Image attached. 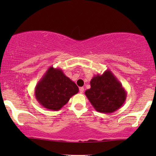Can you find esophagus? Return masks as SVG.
Instances as JSON below:
<instances>
[{
	"label": "esophagus",
	"mask_w": 156,
	"mask_h": 156,
	"mask_svg": "<svg viewBox=\"0 0 156 156\" xmlns=\"http://www.w3.org/2000/svg\"><path fill=\"white\" fill-rule=\"evenodd\" d=\"M84 87H80V92L81 93V94H82L83 92H84Z\"/></svg>",
	"instance_id": "esophagus-1"
}]
</instances>
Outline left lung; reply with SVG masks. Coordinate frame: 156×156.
<instances>
[{
  "mask_svg": "<svg viewBox=\"0 0 156 156\" xmlns=\"http://www.w3.org/2000/svg\"><path fill=\"white\" fill-rule=\"evenodd\" d=\"M90 85L91 88L85 91V95L98 112L111 114L116 112L126 99V91L108 69L94 76Z\"/></svg>",
  "mask_w": 156,
  "mask_h": 156,
  "instance_id": "1",
  "label": "left lung"
}]
</instances>
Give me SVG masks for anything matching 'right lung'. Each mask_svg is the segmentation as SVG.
<instances>
[{
	"label": "right lung",
	"mask_w": 156,
	"mask_h": 156,
	"mask_svg": "<svg viewBox=\"0 0 156 156\" xmlns=\"http://www.w3.org/2000/svg\"><path fill=\"white\" fill-rule=\"evenodd\" d=\"M78 92L75 83L61 69L53 67L48 68L35 88V97L39 104L52 111L61 109Z\"/></svg>",
	"instance_id": "add662e5"
}]
</instances>
